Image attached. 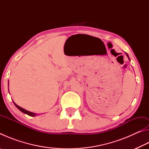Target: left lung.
Returning <instances> with one entry per match:
<instances>
[{
  "label": "left lung",
  "mask_w": 149,
  "mask_h": 149,
  "mask_svg": "<svg viewBox=\"0 0 149 149\" xmlns=\"http://www.w3.org/2000/svg\"><path fill=\"white\" fill-rule=\"evenodd\" d=\"M125 54H126V56H127L128 57V58H129V60H130V58H129V56H128V54H127V53H126V52H125Z\"/></svg>",
  "instance_id": "obj_1"
}]
</instances>
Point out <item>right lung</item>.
Here are the masks:
<instances>
[{"instance_id":"obj_1","label":"right lung","mask_w":149,"mask_h":149,"mask_svg":"<svg viewBox=\"0 0 149 149\" xmlns=\"http://www.w3.org/2000/svg\"><path fill=\"white\" fill-rule=\"evenodd\" d=\"M13 102H14V101H13ZM14 104H15V106H16V107L17 108H18V109H19L20 111H21V112L24 113V114H27V115H29V116H37L36 113H33V112H29V111H27V110H26L24 109L23 108L20 107H19L18 105H17L14 102Z\"/></svg>"}]
</instances>
